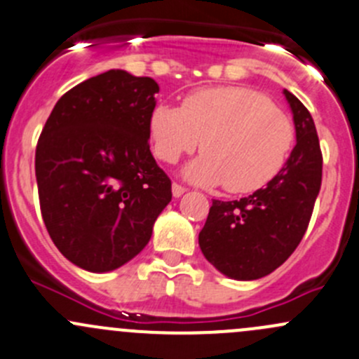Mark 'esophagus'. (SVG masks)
I'll use <instances>...</instances> for the list:
<instances>
[{
	"label": "esophagus",
	"mask_w": 359,
	"mask_h": 359,
	"mask_svg": "<svg viewBox=\"0 0 359 359\" xmlns=\"http://www.w3.org/2000/svg\"><path fill=\"white\" fill-rule=\"evenodd\" d=\"M184 193H186V187L180 186V184H173V186H172V194H173V198H180Z\"/></svg>",
	"instance_id": "1"
}]
</instances>
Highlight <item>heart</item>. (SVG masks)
Here are the masks:
<instances>
[{"mask_svg":"<svg viewBox=\"0 0 359 359\" xmlns=\"http://www.w3.org/2000/svg\"><path fill=\"white\" fill-rule=\"evenodd\" d=\"M149 135L154 154L165 163H175L201 144L205 153L182 170L189 182L226 184L231 193H252L281 172L295 128L290 116L257 90L215 86L189 93L182 109L154 107Z\"/></svg>","mask_w":359,"mask_h":359,"instance_id":"b5f03b06","label":"heart"}]
</instances>
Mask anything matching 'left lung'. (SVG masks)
<instances>
[{"label": "left lung", "instance_id": "1", "mask_svg": "<svg viewBox=\"0 0 359 359\" xmlns=\"http://www.w3.org/2000/svg\"><path fill=\"white\" fill-rule=\"evenodd\" d=\"M293 114L297 144L281 172L264 189L236 201L213 200L203 226L205 259L231 280L267 276L299 247L321 187L320 140L309 111L283 90Z\"/></svg>", "mask_w": 359, "mask_h": 359}]
</instances>
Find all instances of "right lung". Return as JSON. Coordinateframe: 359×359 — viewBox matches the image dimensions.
<instances>
[{
  "label": "right lung",
  "mask_w": 359,
  "mask_h": 359,
  "mask_svg": "<svg viewBox=\"0 0 359 359\" xmlns=\"http://www.w3.org/2000/svg\"><path fill=\"white\" fill-rule=\"evenodd\" d=\"M153 78L111 69L59 99L36 147L46 231L67 260L109 273L149 243L172 182L149 149Z\"/></svg>",
  "instance_id": "obj_1"
}]
</instances>
